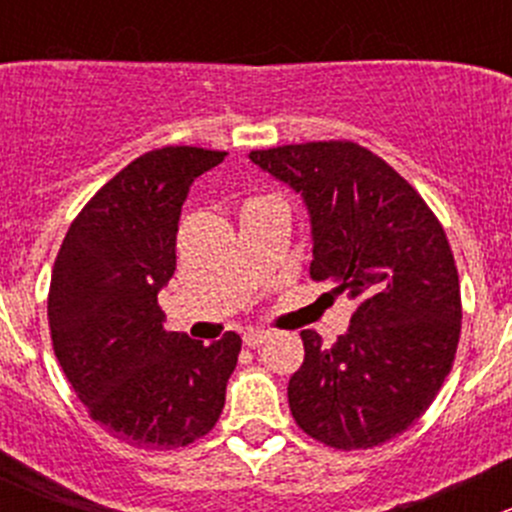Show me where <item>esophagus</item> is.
I'll list each match as a JSON object with an SVG mask.
<instances>
[{
  "label": "esophagus",
  "instance_id": "1",
  "mask_svg": "<svg viewBox=\"0 0 512 512\" xmlns=\"http://www.w3.org/2000/svg\"><path fill=\"white\" fill-rule=\"evenodd\" d=\"M242 339H245L247 347L255 349V347H262V344H265L267 339H270V332H260V329H250V332H247Z\"/></svg>",
  "mask_w": 512,
  "mask_h": 512
}]
</instances>
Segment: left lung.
Returning <instances> with one entry per match:
<instances>
[{
	"label": "left lung",
	"instance_id": "1",
	"mask_svg": "<svg viewBox=\"0 0 512 512\" xmlns=\"http://www.w3.org/2000/svg\"><path fill=\"white\" fill-rule=\"evenodd\" d=\"M250 160L302 195L312 280L334 282L356 302L352 327L332 347L302 332L289 411L307 436L339 451L381 446L426 414L456 359L461 285L446 232L359 143H292Z\"/></svg>",
	"mask_w": 512,
	"mask_h": 512
}]
</instances>
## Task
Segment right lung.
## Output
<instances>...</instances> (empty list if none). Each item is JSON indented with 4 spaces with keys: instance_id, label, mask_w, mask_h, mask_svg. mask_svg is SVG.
<instances>
[{
    "instance_id": "obj_1",
    "label": "right lung",
    "mask_w": 512,
    "mask_h": 512,
    "mask_svg": "<svg viewBox=\"0 0 512 512\" xmlns=\"http://www.w3.org/2000/svg\"><path fill=\"white\" fill-rule=\"evenodd\" d=\"M225 156L193 146L143 153L86 203L56 255L54 354L89 416L131 446H188L223 414L242 339L165 332L158 292L175 272L190 185Z\"/></svg>"
}]
</instances>
